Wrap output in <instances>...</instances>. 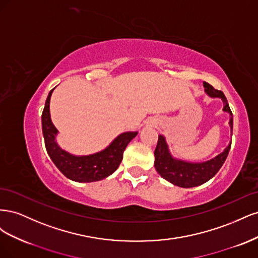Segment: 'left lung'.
<instances>
[{
    "label": "left lung",
    "instance_id": "1",
    "mask_svg": "<svg viewBox=\"0 0 258 258\" xmlns=\"http://www.w3.org/2000/svg\"><path fill=\"white\" fill-rule=\"evenodd\" d=\"M204 87L206 92L212 98H221L224 102L223 111L230 114L229 126L232 130V113L228 105L227 99H226L223 91L214 89L213 86L204 82ZM230 144L225 148L224 152L216 157L205 162H187L173 158L170 154L166 139L163 136H158L157 146L155 150V168L157 172L168 182L172 183L175 186L183 187V188H189V187L199 186L205 184L209 179L212 178L223 166L226 158H227Z\"/></svg>",
    "mask_w": 258,
    "mask_h": 258
}]
</instances>
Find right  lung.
Wrapping results in <instances>:
<instances>
[{
  "label": "right lung",
  "mask_w": 258,
  "mask_h": 258,
  "mask_svg": "<svg viewBox=\"0 0 258 258\" xmlns=\"http://www.w3.org/2000/svg\"><path fill=\"white\" fill-rule=\"evenodd\" d=\"M54 89V88H53ZM51 89L46 99L42 114V129L45 146L49 157L56 167L68 178L80 183H90L111 175L119 167L123 151L138 132H123L108 145L105 150L87 156H74L61 150L54 141L58 130L50 119L49 103L53 91Z\"/></svg>",
  "instance_id": "obj_1"
}]
</instances>
